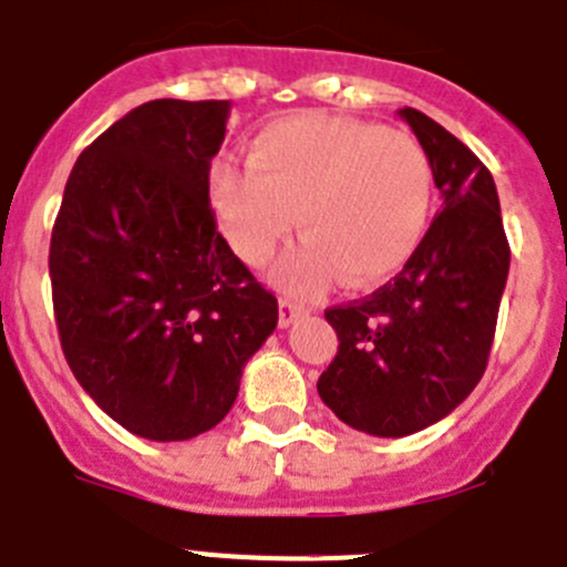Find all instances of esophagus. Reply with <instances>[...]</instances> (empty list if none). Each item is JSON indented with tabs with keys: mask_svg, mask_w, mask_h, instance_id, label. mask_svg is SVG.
Masks as SVG:
<instances>
[{
	"mask_svg": "<svg viewBox=\"0 0 567 567\" xmlns=\"http://www.w3.org/2000/svg\"><path fill=\"white\" fill-rule=\"evenodd\" d=\"M300 315H303V307H298V303H292V300H287V298H280V303H278V323H280V327H284V329L292 327Z\"/></svg>",
	"mask_w": 567,
	"mask_h": 567,
	"instance_id": "1",
	"label": "esophagus"
}]
</instances>
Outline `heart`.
<instances>
[{"label":"heart","instance_id":"heart-1","mask_svg":"<svg viewBox=\"0 0 567 567\" xmlns=\"http://www.w3.org/2000/svg\"><path fill=\"white\" fill-rule=\"evenodd\" d=\"M432 162L403 130L292 113L264 124L249 164L218 162L209 198L240 258L260 267L298 213L307 238L275 267L289 295L307 298L338 275L372 287L412 258L432 213Z\"/></svg>","mask_w":567,"mask_h":567}]
</instances>
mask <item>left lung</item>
<instances>
[{
  "instance_id": "left-lung-1",
  "label": "left lung",
  "mask_w": 567,
  "mask_h": 567,
  "mask_svg": "<svg viewBox=\"0 0 567 567\" xmlns=\"http://www.w3.org/2000/svg\"><path fill=\"white\" fill-rule=\"evenodd\" d=\"M400 118L432 162L443 209L398 278L327 309L340 346L318 380L320 400L374 437L423 432L474 392L511 264L488 167L420 110Z\"/></svg>"
}]
</instances>
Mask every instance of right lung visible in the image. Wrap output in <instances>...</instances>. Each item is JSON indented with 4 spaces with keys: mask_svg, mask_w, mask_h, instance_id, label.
Wrapping results in <instances>:
<instances>
[{
    "mask_svg": "<svg viewBox=\"0 0 567 567\" xmlns=\"http://www.w3.org/2000/svg\"><path fill=\"white\" fill-rule=\"evenodd\" d=\"M229 102L155 99L90 144L50 238L70 372L102 412L155 443L221 423L278 300L215 227L209 167Z\"/></svg>",
    "mask_w": 567,
    "mask_h": 567,
    "instance_id": "right-lung-1",
    "label": "right lung"
}]
</instances>
